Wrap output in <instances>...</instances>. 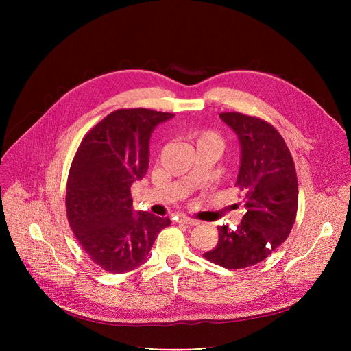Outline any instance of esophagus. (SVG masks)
Segmentation results:
<instances>
[{
  "label": "esophagus",
  "instance_id": "esophagus-1",
  "mask_svg": "<svg viewBox=\"0 0 351 351\" xmlns=\"http://www.w3.org/2000/svg\"><path fill=\"white\" fill-rule=\"evenodd\" d=\"M176 219H178V222H180V223H186V225H191V226L198 225V221H197V219H193V218H189V217H184V215H179Z\"/></svg>",
  "mask_w": 351,
  "mask_h": 351
}]
</instances>
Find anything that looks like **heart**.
I'll use <instances>...</instances> for the list:
<instances>
[{
	"label": "heart",
	"instance_id": "b5f03b06",
	"mask_svg": "<svg viewBox=\"0 0 351 351\" xmlns=\"http://www.w3.org/2000/svg\"><path fill=\"white\" fill-rule=\"evenodd\" d=\"M210 141L211 143H221L219 137L215 133H213V132H204V133H202V134L197 137V144L198 143H210Z\"/></svg>",
	"mask_w": 351,
	"mask_h": 351
}]
</instances>
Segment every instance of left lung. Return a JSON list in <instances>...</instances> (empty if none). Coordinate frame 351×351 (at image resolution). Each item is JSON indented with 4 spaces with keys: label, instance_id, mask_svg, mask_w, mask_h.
<instances>
[{
    "label": "left lung",
    "instance_id": "obj_1",
    "mask_svg": "<svg viewBox=\"0 0 351 351\" xmlns=\"http://www.w3.org/2000/svg\"><path fill=\"white\" fill-rule=\"evenodd\" d=\"M219 118L240 143L234 186L243 194L245 214L234 230L218 226L215 248L203 256L223 268L241 269L265 260L287 239L297 214L298 183L289 148L272 125L239 112Z\"/></svg>",
    "mask_w": 351,
    "mask_h": 351
}]
</instances>
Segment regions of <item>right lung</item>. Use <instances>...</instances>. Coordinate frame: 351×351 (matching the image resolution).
Segmentation results:
<instances>
[{
    "label": "right lung",
    "mask_w": 351,
    "mask_h": 351,
    "mask_svg": "<svg viewBox=\"0 0 351 351\" xmlns=\"http://www.w3.org/2000/svg\"><path fill=\"white\" fill-rule=\"evenodd\" d=\"M173 114L118 110L82 140L66 184V215L80 245L99 268L123 274L140 267L169 218L133 211L130 186L148 169L149 137Z\"/></svg>",
    "instance_id": "right-lung-1"
}]
</instances>
